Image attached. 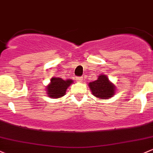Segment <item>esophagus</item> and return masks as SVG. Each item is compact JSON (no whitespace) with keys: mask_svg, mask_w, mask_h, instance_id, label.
Segmentation results:
<instances>
[{"mask_svg":"<svg viewBox=\"0 0 153 153\" xmlns=\"http://www.w3.org/2000/svg\"><path fill=\"white\" fill-rule=\"evenodd\" d=\"M76 79L77 82H81L82 81L83 79H82V77H81V76H77Z\"/></svg>","mask_w":153,"mask_h":153,"instance_id":"esophagus-1","label":"esophagus"}]
</instances>
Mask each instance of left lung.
Wrapping results in <instances>:
<instances>
[{"label": "left lung", "instance_id": "1", "mask_svg": "<svg viewBox=\"0 0 153 153\" xmlns=\"http://www.w3.org/2000/svg\"><path fill=\"white\" fill-rule=\"evenodd\" d=\"M98 77L97 80L89 83V88L93 95L103 100L113 97L116 91L114 85L109 81L105 75H100Z\"/></svg>", "mask_w": 153, "mask_h": 153}]
</instances>
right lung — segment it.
<instances>
[{
  "instance_id": "right-lung-1",
  "label": "right lung",
  "mask_w": 153,
  "mask_h": 153,
  "mask_svg": "<svg viewBox=\"0 0 153 153\" xmlns=\"http://www.w3.org/2000/svg\"><path fill=\"white\" fill-rule=\"evenodd\" d=\"M73 83V80L68 79L63 80L58 77H53L51 79V82L46 87L47 94L51 99L61 98L65 95L66 90Z\"/></svg>"
}]
</instances>
